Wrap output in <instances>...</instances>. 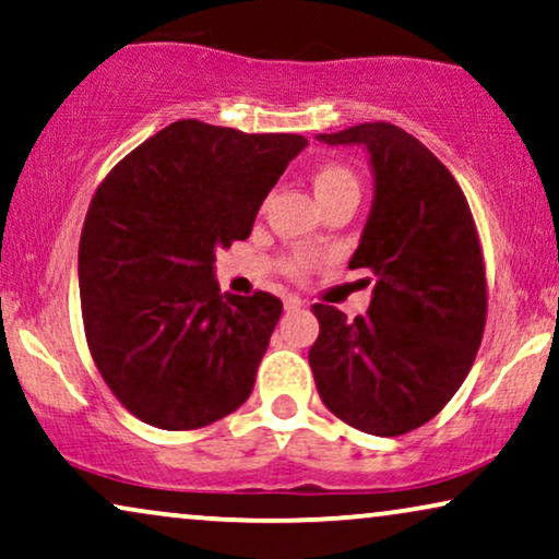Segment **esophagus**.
I'll use <instances>...</instances> for the list:
<instances>
[{
	"mask_svg": "<svg viewBox=\"0 0 559 559\" xmlns=\"http://www.w3.org/2000/svg\"><path fill=\"white\" fill-rule=\"evenodd\" d=\"M284 307L288 309V311H294V309H301L304 307V299L299 294H288L286 299H284Z\"/></svg>",
	"mask_w": 559,
	"mask_h": 559,
	"instance_id": "1",
	"label": "esophagus"
}]
</instances>
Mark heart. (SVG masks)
Listing matches in <instances>:
<instances>
[{"label": "heart", "instance_id": "obj_1", "mask_svg": "<svg viewBox=\"0 0 559 559\" xmlns=\"http://www.w3.org/2000/svg\"><path fill=\"white\" fill-rule=\"evenodd\" d=\"M311 181H314V193H317L319 204L326 202V199L342 197V193H355L357 197V189H360V186H357L355 174L345 166H322ZM311 263H314V260H311L309 255H301L299 252V255H288L284 265H286V271L301 275L309 271Z\"/></svg>", "mask_w": 559, "mask_h": 559}]
</instances>
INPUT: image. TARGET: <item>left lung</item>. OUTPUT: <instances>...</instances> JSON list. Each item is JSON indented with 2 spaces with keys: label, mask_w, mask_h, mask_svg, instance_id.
I'll list each match as a JSON object with an SVG mask.
<instances>
[{
  "label": "left lung",
  "mask_w": 559,
  "mask_h": 559,
  "mask_svg": "<svg viewBox=\"0 0 559 559\" xmlns=\"http://www.w3.org/2000/svg\"><path fill=\"white\" fill-rule=\"evenodd\" d=\"M360 145L373 204L349 267L376 273L368 314L317 304L309 366L324 406L376 437L406 435L455 396L486 326V271L465 193L448 168L396 124L317 135Z\"/></svg>",
  "instance_id": "8db88e82"
}]
</instances>
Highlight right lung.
<instances>
[{
	"label": "right lung",
	"instance_id": "add662e5",
	"mask_svg": "<svg viewBox=\"0 0 559 559\" xmlns=\"http://www.w3.org/2000/svg\"><path fill=\"white\" fill-rule=\"evenodd\" d=\"M301 135L178 119L104 178L79 245L84 330L130 414L199 429L240 408L284 304L219 294L217 250L248 240Z\"/></svg>",
	"mask_w": 559,
	"mask_h": 559
}]
</instances>
